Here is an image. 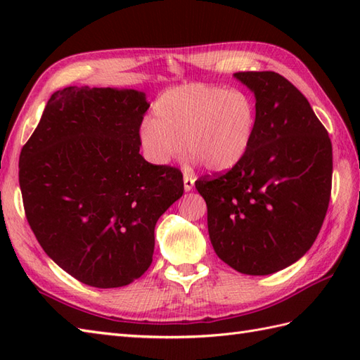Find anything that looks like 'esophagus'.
I'll use <instances>...</instances> for the list:
<instances>
[{"mask_svg":"<svg viewBox=\"0 0 360 360\" xmlns=\"http://www.w3.org/2000/svg\"><path fill=\"white\" fill-rule=\"evenodd\" d=\"M195 187V178L192 174L184 173V190L186 192H190Z\"/></svg>","mask_w":360,"mask_h":360,"instance_id":"esophagus-1","label":"esophagus"}]
</instances>
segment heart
Returning a JSON list of instances; mask_svg holds the SVG:
<instances>
[{
	"label": "heart",
	"instance_id": "heart-1",
	"mask_svg": "<svg viewBox=\"0 0 360 360\" xmlns=\"http://www.w3.org/2000/svg\"><path fill=\"white\" fill-rule=\"evenodd\" d=\"M255 124V103L246 93L192 83L158 97L150 122L141 127L139 142L155 164L181 158L186 147L207 170L226 172L246 156Z\"/></svg>",
	"mask_w": 360,
	"mask_h": 360
}]
</instances>
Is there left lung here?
<instances>
[{
  "label": "left lung",
  "mask_w": 360,
  "mask_h": 360,
  "mask_svg": "<svg viewBox=\"0 0 360 360\" xmlns=\"http://www.w3.org/2000/svg\"><path fill=\"white\" fill-rule=\"evenodd\" d=\"M255 96L254 139L224 174L195 187L207 204L217 255L235 271L269 275L311 249L330 204L333 147L292 83L272 71L235 72Z\"/></svg>",
  "instance_id": "obj_1"
}]
</instances>
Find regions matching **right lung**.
Here are the masks:
<instances>
[{
  "mask_svg": "<svg viewBox=\"0 0 360 360\" xmlns=\"http://www.w3.org/2000/svg\"><path fill=\"white\" fill-rule=\"evenodd\" d=\"M148 108L136 89L68 86L51 96L21 150L27 223L48 257L88 286L143 275L158 219L184 193L181 170L139 153Z\"/></svg>",
  "mask_w": 360,
  "mask_h": 360,
  "instance_id": "add662e5",
  "label": "right lung"
}]
</instances>
